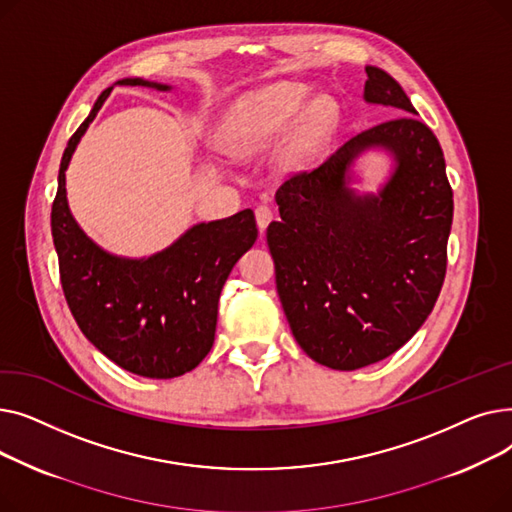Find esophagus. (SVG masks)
<instances>
[{
  "label": "esophagus",
  "instance_id": "esophagus-1",
  "mask_svg": "<svg viewBox=\"0 0 512 512\" xmlns=\"http://www.w3.org/2000/svg\"><path fill=\"white\" fill-rule=\"evenodd\" d=\"M255 220H257V228H259L261 232H265V228L270 226V222L274 220V211H272V207L259 205V207L255 209Z\"/></svg>",
  "mask_w": 512,
  "mask_h": 512
}]
</instances>
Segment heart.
Returning <instances> with one entry per match:
<instances>
[{
    "instance_id": "obj_1",
    "label": "heart",
    "mask_w": 512,
    "mask_h": 512,
    "mask_svg": "<svg viewBox=\"0 0 512 512\" xmlns=\"http://www.w3.org/2000/svg\"><path fill=\"white\" fill-rule=\"evenodd\" d=\"M311 95L309 85L290 80L240 95L224 116V141L240 155H255L278 143L292 127L280 153L282 166H309L340 122V107L332 97L319 95L311 101Z\"/></svg>"
}]
</instances>
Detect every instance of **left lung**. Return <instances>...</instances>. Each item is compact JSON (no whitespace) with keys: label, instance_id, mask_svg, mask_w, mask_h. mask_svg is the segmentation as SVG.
I'll use <instances>...</instances> for the list:
<instances>
[{"label":"left lung","instance_id":"1","mask_svg":"<svg viewBox=\"0 0 512 512\" xmlns=\"http://www.w3.org/2000/svg\"><path fill=\"white\" fill-rule=\"evenodd\" d=\"M363 99L396 120L344 143L324 166L286 180L267 226L278 297L303 351L338 371L378 363L432 313L446 274L452 188L436 134L396 80L365 66ZM382 152L379 191L359 194L358 159Z\"/></svg>","mask_w":512,"mask_h":512}]
</instances>
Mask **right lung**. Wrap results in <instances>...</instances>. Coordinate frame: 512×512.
Returning <instances> with one entry per match:
<instances>
[{"label":"right lung","mask_w":512,"mask_h":512,"mask_svg":"<svg viewBox=\"0 0 512 512\" xmlns=\"http://www.w3.org/2000/svg\"><path fill=\"white\" fill-rule=\"evenodd\" d=\"M116 85L174 89L139 76ZM112 89L97 97L62 155L51 236L80 332L118 367L151 380H172L195 369L211 351L224 282L257 240L255 213L242 209L224 220L193 224L149 257H122L99 247L70 211L66 170Z\"/></svg>","instance_id":"right-lung-1"}]
</instances>
